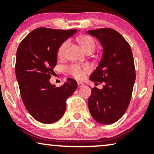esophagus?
Returning <instances> with one entry per match:
<instances>
[{"label":"esophagus","instance_id":"1","mask_svg":"<svg viewBox=\"0 0 154 154\" xmlns=\"http://www.w3.org/2000/svg\"><path fill=\"white\" fill-rule=\"evenodd\" d=\"M77 85H78V88H82V86L84 85V84H83V83H82V82H77Z\"/></svg>","mask_w":154,"mask_h":154}]
</instances>
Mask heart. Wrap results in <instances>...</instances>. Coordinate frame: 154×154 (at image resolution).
<instances>
[{
    "instance_id": "1",
    "label": "heart",
    "mask_w": 154,
    "mask_h": 154,
    "mask_svg": "<svg viewBox=\"0 0 154 154\" xmlns=\"http://www.w3.org/2000/svg\"><path fill=\"white\" fill-rule=\"evenodd\" d=\"M78 42L79 45H81V47L82 48V49L85 51L86 53L88 52H93L95 48V42L91 37L87 36V35H85V36H81L78 38ZM69 42V40H66L63 43L61 44V46L59 47V51H58V54L60 57H63L65 55V52L68 47ZM90 70L89 66L87 65H85V66H79V65L75 64L72 65V66H69L68 68V72L69 73H70L72 76L75 77L77 79H82L84 77L85 75L86 72H88Z\"/></svg>"
}]
</instances>
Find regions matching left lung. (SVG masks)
<instances>
[{
	"label": "left lung",
	"mask_w": 154,
	"mask_h": 154,
	"mask_svg": "<svg viewBox=\"0 0 154 154\" xmlns=\"http://www.w3.org/2000/svg\"><path fill=\"white\" fill-rule=\"evenodd\" d=\"M87 32L103 47L102 59L90 79L105 83L101 90L92 89L88 100L89 111L96 122L110 125L124 115L131 100L135 80L132 52L126 40L114 29L102 28Z\"/></svg>",
	"instance_id": "obj_1"
}]
</instances>
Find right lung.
I'll list each match as a JSON object with an SVG mask.
<instances>
[{
  "mask_svg": "<svg viewBox=\"0 0 154 154\" xmlns=\"http://www.w3.org/2000/svg\"><path fill=\"white\" fill-rule=\"evenodd\" d=\"M77 31L38 28L26 35L17 49L15 72L21 96L28 112L40 122L51 124L61 119L66 99L77 88L72 78L59 88L49 81L59 47Z\"/></svg>",
  "mask_w": 154,
  "mask_h": 154,
  "instance_id": "add662e5",
  "label": "right lung"
}]
</instances>
